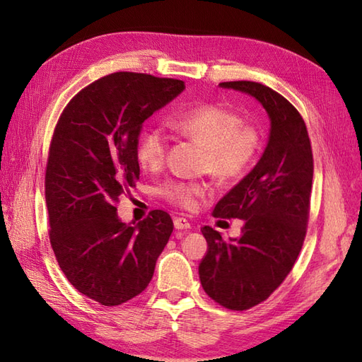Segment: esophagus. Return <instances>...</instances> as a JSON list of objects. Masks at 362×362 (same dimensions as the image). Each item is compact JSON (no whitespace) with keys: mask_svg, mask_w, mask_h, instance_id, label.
<instances>
[{"mask_svg":"<svg viewBox=\"0 0 362 362\" xmlns=\"http://www.w3.org/2000/svg\"><path fill=\"white\" fill-rule=\"evenodd\" d=\"M174 227L177 230H188L191 227V224L185 218H175L174 219Z\"/></svg>","mask_w":362,"mask_h":362,"instance_id":"obj_1","label":"esophagus"}]
</instances>
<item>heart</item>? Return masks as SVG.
Masks as SVG:
<instances>
[{
  "label": "heart",
  "mask_w": 362,
  "mask_h": 362,
  "mask_svg": "<svg viewBox=\"0 0 362 362\" xmlns=\"http://www.w3.org/2000/svg\"><path fill=\"white\" fill-rule=\"evenodd\" d=\"M169 127L206 148L205 169L221 183H236L247 175L261 157L264 136L244 122L241 113L222 104L209 103L174 115ZM169 136L161 129H149L136 143V160L146 171H158L165 165ZM169 204L196 211L201 201L211 194L206 183L169 180L160 188Z\"/></svg>",
  "instance_id": "1"
}]
</instances>
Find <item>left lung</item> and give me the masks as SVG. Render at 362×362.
<instances>
[{
    "label": "left lung",
    "mask_w": 362,
    "mask_h": 362,
    "mask_svg": "<svg viewBox=\"0 0 362 362\" xmlns=\"http://www.w3.org/2000/svg\"><path fill=\"white\" fill-rule=\"evenodd\" d=\"M263 104L271 135L257 166L221 199L214 216L244 221L243 235L226 241L205 226L209 243L199 264L204 291L227 310H250L286 279L306 236L314 160L302 115L286 98L252 81L221 82Z\"/></svg>",
    "instance_id": "8db88e82"
}]
</instances>
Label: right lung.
I'll use <instances>...</instances> for the list:
<instances>
[{
    "mask_svg": "<svg viewBox=\"0 0 362 362\" xmlns=\"http://www.w3.org/2000/svg\"><path fill=\"white\" fill-rule=\"evenodd\" d=\"M183 88L179 79L107 74L66 104L54 129L45 173L49 243L68 281L104 306L148 288L173 233L166 211L124 224L117 204L140 177L141 124Z\"/></svg>",
    "mask_w": 362,
    "mask_h": 362,
    "instance_id": "obj_1",
    "label": "right lung"
}]
</instances>
